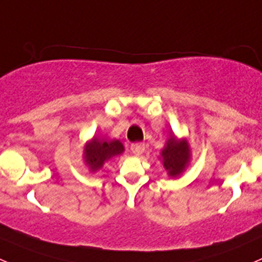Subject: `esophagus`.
I'll list each match as a JSON object with an SVG mask.
<instances>
[{
    "instance_id": "1",
    "label": "esophagus",
    "mask_w": 262,
    "mask_h": 262,
    "mask_svg": "<svg viewBox=\"0 0 262 262\" xmlns=\"http://www.w3.org/2000/svg\"><path fill=\"white\" fill-rule=\"evenodd\" d=\"M144 148H146V146H144L143 143H133L132 144L130 149L136 156H141L142 153L144 152Z\"/></svg>"
}]
</instances>
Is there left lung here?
Listing matches in <instances>:
<instances>
[{"label": "left lung", "mask_w": 262, "mask_h": 262, "mask_svg": "<svg viewBox=\"0 0 262 262\" xmlns=\"http://www.w3.org/2000/svg\"><path fill=\"white\" fill-rule=\"evenodd\" d=\"M163 166L168 171L170 176H179L184 171L189 161V146L185 141H178L171 137L167 141V146L162 150Z\"/></svg>", "instance_id": "8db88e82"}]
</instances>
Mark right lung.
<instances>
[{
	"mask_svg": "<svg viewBox=\"0 0 262 262\" xmlns=\"http://www.w3.org/2000/svg\"><path fill=\"white\" fill-rule=\"evenodd\" d=\"M123 144L115 139L107 142L94 138L84 149V158H86V163L91 167V170L96 171L101 168L105 161L110 160L114 156L120 155V153H123Z\"/></svg>",
	"mask_w": 262,
	"mask_h": 262,
	"instance_id": "add662e5",
	"label": "right lung"
}]
</instances>
